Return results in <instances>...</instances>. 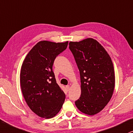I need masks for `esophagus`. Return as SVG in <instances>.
<instances>
[{"label":"esophagus","mask_w":133,"mask_h":133,"mask_svg":"<svg viewBox=\"0 0 133 133\" xmlns=\"http://www.w3.org/2000/svg\"><path fill=\"white\" fill-rule=\"evenodd\" d=\"M65 88H66L67 90L69 91V88H70V86H69V85H67V86L65 87Z\"/></svg>","instance_id":"esophagus-1"}]
</instances>
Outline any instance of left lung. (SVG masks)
Segmentation results:
<instances>
[{"instance_id": "1", "label": "left lung", "mask_w": 133, "mask_h": 133, "mask_svg": "<svg viewBox=\"0 0 133 133\" xmlns=\"http://www.w3.org/2000/svg\"><path fill=\"white\" fill-rule=\"evenodd\" d=\"M69 49L81 82V95L75 105L83 113L95 115L105 107L113 95L115 74L112 59L104 47L91 38L70 42Z\"/></svg>"}]
</instances>
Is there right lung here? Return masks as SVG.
Returning <instances> with one entry per match:
<instances>
[{"instance_id": "1", "label": "right lung", "mask_w": 133, "mask_h": 133, "mask_svg": "<svg viewBox=\"0 0 133 133\" xmlns=\"http://www.w3.org/2000/svg\"><path fill=\"white\" fill-rule=\"evenodd\" d=\"M68 45V42L40 41L22 64L20 83L23 96L32 111L42 118L55 117L64 102L65 95L56 83L52 68L55 58Z\"/></svg>"}]
</instances>
